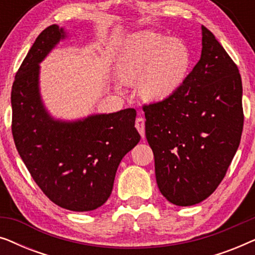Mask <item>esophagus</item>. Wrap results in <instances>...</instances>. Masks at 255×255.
<instances>
[{
    "label": "esophagus",
    "instance_id": "obj_1",
    "mask_svg": "<svg viewBox=\"0 0 255 255\" xmlns=\"http://www.w3.org/2000/svg\"><path fill=\"white\" fill-rule=\"evenodd\" d=\"M135 128H137V130L139 131V133L142 138L145 137V120L142 117H138L137 120H135Z\"/></svg>",
    "mask_w": 255,
    "mask_h": 255
}]
</instances>
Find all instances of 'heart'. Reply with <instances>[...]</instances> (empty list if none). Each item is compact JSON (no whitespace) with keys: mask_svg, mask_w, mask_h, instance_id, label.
<instances>
[{"mask_svg":"<svg viewBox=\"0 0 255 255\" xmlns=\"http://www.w3.org/2000/svg\"><path fill=\"white\" fill-rule=\"evenodd\" d=\"M189 66L190 53L186 45L162 34L144 32L125 45L118 58L117 72L125 82L140 78L142 96L161 101L180 89Z\"/></svg>","mask_w":255,"mask_h":255,"instance_id":"b5f03b06","label":"heart"}]
</instances>
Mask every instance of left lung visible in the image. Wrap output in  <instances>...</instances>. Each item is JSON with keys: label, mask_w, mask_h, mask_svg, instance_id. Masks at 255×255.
Returning <instances> with one entry per match:
<instances>
[{"label": "left lung", "mask_w": 255, "mask_h": 255, "mask_svg": "<svg viewBox=\"0 0 255 255\" xmlns=\"http://www.w3.org/2000/svg\"><path fill=\"white\" fill-rule=\"evenodd\" d=\"M156 183L170 203L188 207L217 189L238 149L244 127L239 69L202 25V54L180 89L142 106Z\"/></svg>", "instance_id": "8db88e82"}]
</instances>
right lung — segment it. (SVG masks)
Here are the masks:
<instances>
[{"mask_svg": "<svg viewBox=\"0 0 255 255\" xmlns=\"http://www.w3.org/2000/svg\"><path fill=\"white\" fill-rule=\"evenodd\" d=\"M64 37L58 25L46 27L24 58L11 88V132L41 191L67 210L90 211L109 198L118 165L140 134L131 108L73 123L48 116L38 92V64Z\"/></svg>", "mask_w": 255, "mask_h": 255, "instance_id": "add662e5", "label": "right lung"}]
</instances>
